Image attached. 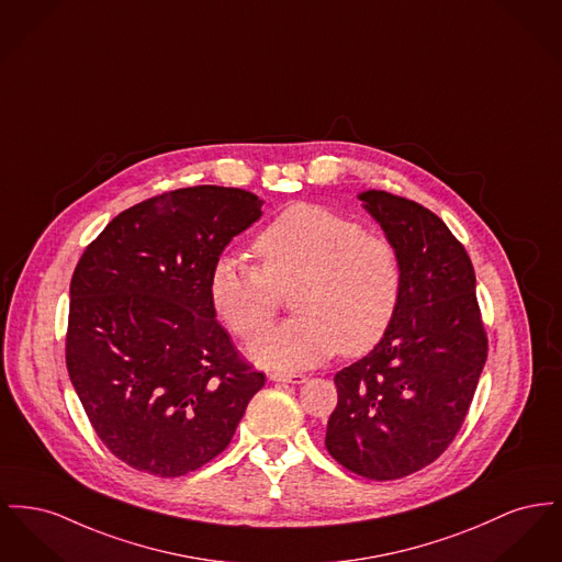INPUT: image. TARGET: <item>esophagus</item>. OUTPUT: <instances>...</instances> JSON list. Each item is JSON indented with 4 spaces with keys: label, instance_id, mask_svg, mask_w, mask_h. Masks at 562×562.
Here are the masks:
<instances>
[{
    "label": "esophagus",
    "instance_id": "34e87169",
    "mask_svg": "<svg viewBox=\"0 0 562 562\" xmlns=\"http://www.w3.org/2000/svg\"><path fill=\"white\" fill-rule=\"evenodd\" d=\"M271 382H284V384H303L307 378L303 373H286V371H271Z\"/></svg>",
    "mask_w": 562,
    "mask_h": 562
}]
</instances>
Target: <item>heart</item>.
<instances>
[{
	"label": "heart",
	"mask_w": 562,
	"mask_h": 562,
	"mask_svg": "<svg viewBox=\"0 0 562 562\" xmlns=\"http://www.w3.org/2000/svg\"><path fill=\"white\" fill-rule=\"evenodd\" d=\"M261 267L218 257L207 280L221 321L250 337L276 316L280 291L297 284V318L263 330L248 346L265 367L303 369L369 352L386 335L401 297L395 246L327 207L297 203L278 214L255 241Z\"/></svg>",
	"instance_id": "1"
}]
</instances>
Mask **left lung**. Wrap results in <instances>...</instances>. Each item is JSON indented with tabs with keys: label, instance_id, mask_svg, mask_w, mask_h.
<instances>
[{
	"label": "left lung",
	"instance_id": "left-lung-1",
	"mask_svg": "<svg viewBox=\"0 0 562 562\" xmlns=\"http://www.w3.org/2000/svg\"><path fill=\"white\" fill-rule=\"evenodd\" d=\"M363 207L395 246L401 297L386 335L335 373L330 457L367 480L420 471L452 443L486 363L475 271L446 223L416 201L364 191Z\"/></svg>",
	"mask_w": 562,
	"mask_h": 562
}]
</instances>
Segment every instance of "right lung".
Segmentation results:
<instances>
[{
  "instance_id": "1",
  "label": "right lung",
  "mask_w": 562,
  "mask_h": 562,
  "mask_svg": "<svg viewBox=\"0 0 562 562\" xmlns=\"http://www.w3.org/2000/svg\"><path fill=\"white\" fill-rule=\"evenodd\" d=\"M263 201L189 187L121 212L69 284L66 363L105 448L137 471L178 477L218 457L265 384L216 321L207 280Z\"/></svg>"
}]
</instances>
